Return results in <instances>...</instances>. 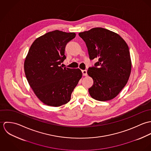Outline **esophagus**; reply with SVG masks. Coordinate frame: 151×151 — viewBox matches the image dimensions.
I'll list each match as a JSON object with an SVG mask.
<instances>
[{
    "mask_svg": "<svg viewBox=\"0 0 151 151\" xmlns=\"http://www.w3.org/2000/svg\"><path fill=\"white\" fill-rule=\"evenodd\" d=\"M82 73H83V74L84 76H87V71H86V70H82Z\"/></svg>",
    "mask_w": 151,
    "mask_h": 151,
    "instance_id": "1",
    "label": "esophagus"
}]
</instances>
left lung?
Masks as SVG:
<instances>
[{"label":"left lung","instance_id":"left-lung-1","mask_svg":"<svg viewBox=\"0 0 151 151\" xmlns=\"http://www.w3.org/2000/svg\"><path fill=\"white\" fill-rule=\"evenodd\" d=\"M78 35L86 43L89 59H98L87 71L93 80L88 89L90 95L99 101L113 99L126 85L131 73L128 45L119 35L103 28Z\"/></svg>","mask_w":151,"mask_h":151}]
</instances>
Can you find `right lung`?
Wrapping results in <instances>:
<instances>
[{
    "instance_id": "obj_1",
    "label": "right lung",
    "mask_w": 151,
    "mask_h": 151,
    "mask_svg": "<svg viewBox=\"0 0 151 151\" xmlns=\"http://www.w3.org/2000/svg\"><path fill=\"white\" fill-rule=\"evenodd\" d=\"M74 32L55 30L38 38L31 46L24 62L27 80L45 104L60 106L70 101L71 93L81 78L79 68L63 67L67 43Z\"/></svg>"
}]
</instances>
